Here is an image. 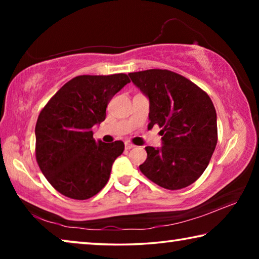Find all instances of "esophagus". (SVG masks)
Masks as SVG:
<instances>
[{
    "label": "esophagus",
    "instance_id": "esophagus-1",
    "mask_svg": "<svg viewBox=\"0 0 259 259\" xmlns=\"http://www.w3.org/2000/svg\"><path fill=\"white\" fill-rule=\"evenodd\" d=\"M134 147H135L134 144H131V143H125V150H131V148H134Z\"/></svg>",
    "mask_w": 259,
    "mask_h": 259
}]
</instances>
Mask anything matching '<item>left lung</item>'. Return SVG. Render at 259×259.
Segmentation results:
<instances>
[{
    "instance_id": "1",
    "label": "left lung",
    "mask_w": 259,
    "mask_h": 259,
    "mask_svg": "<svg viewBox=\"0 0 259 259\" xmlns=\"http://www.w3.org/2000/svg\"><path fill=\"white\" fill-rule=\"evenodd\" d=\"M150 99V124L161 128L162 146L145 147L139 165L145 176L166 190L194 183L207 168L217 145V115L207 93L188 78L168 69L129 73Z\"/></svg>"
}]
</instances>
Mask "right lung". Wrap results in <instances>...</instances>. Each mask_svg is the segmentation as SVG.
<instances>
[{
	"label": "right lung",
	"mask_w": 259,
	"mask_h": 259,
	"mask_svg": "<svg viewBox=\"0 0 259 259\" xmlns=\"http://www.w3.org/2000/svg\"><path fill=\"white\" fill-rule=\"evenodd\" d=\"M129 82L123 73L76 76L43 107L35 126V154L47 181L63 195L87 200L107 184L124 144L95 140L93 126L105 120L109 100Z\"/></svg>",
	"instance_id": "right-lung-1"
}]
</instances>
